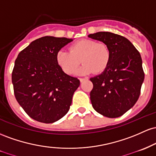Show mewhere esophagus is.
Segmentation results:
<instances>
[{
    "mask_svg": "<svg viewBox=\"0 0 156 156\" xmlns=\"http://www.w3.org/2000/svg\"><path fill=\"white\" fill-rule=\"evenodd\" d=\"M87 80V78H80V81L81 82V83H83V82H84L85 80Z\"/></svg>",
    "mask_w": 156,
    "mask_h": 156,
    "instance_id": "esophagus-1",
    "label": "esophagus"
}]
</instances>
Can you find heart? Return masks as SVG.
<instances>
[{"label": "heart", "mask_w": 156, "mask_h": 156, "mask_svg": "<svg viewBox=\"0 0 156 156\" xmlns=\"http://www.w3.org/2000/svg\"><path fill=\"white\" fill-rule=\"evenodd\" d=\"M110 59L108 47L105 43L90 39L79 40L70 46L69 51L61 49L56 56L57 63L68 74L74 73L81 61L83 65L79 71L80 73H101L108 67Z\"/></svg>", "instance_id": "1"}]
</instances>
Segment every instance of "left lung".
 <instances>
[{"label": "left lung", "mask_w": 156, "mask_h": 156, "mask_svg": "<svg viewBox=\"0 0 156 156\" xmlns=\"http://www.w3.org/2000/svg\"><path fill=\"white\" fill-rule=\"evenodd\" d=\"M88 37L104 43L111 52L108 67L90 79L93 108L108 118H117L136 104L141 93L144 73L139 51L125 37L108 31L90 34Z\"/></svg>", "instance_id": "8db88e82"}]
</instances>
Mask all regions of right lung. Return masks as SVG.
Masks as SVG:
<instances>
[{
    "label": "right lung",
    "instance_id": "obj_1",
    "mask_svg": "<svg viewBox=\"0 0 156 156\" xmlns=\"http://www.w3.org/2000/svg\"><path fill=\"white\" fill-rule=\"evenodd\" d=\"M72 40L43 37L31 42L15 60L12 73L15 98L24 111L37 122L53 123L69 111L80 82L62 71L56 56Z\"/></svg>",
    "mask_w": 156,
    "mask_h": 156
}]
</instances>
